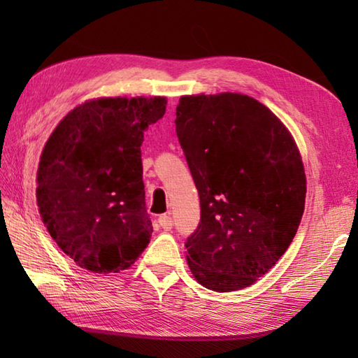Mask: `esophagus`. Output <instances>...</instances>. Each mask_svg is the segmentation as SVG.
<instances>
[{
    "label": "esophagus",
    "mask_w": 358,
    "mask_h": 358,
    "mask_svg": "<svg viewBox=\"0 0 358 358\" xmlns=\"http://www.w3.org/2000/svg\"><path fill=\"white\" fill-rule=\"evenodd\" d=\"M157 222H159V226L164 230H171L172 226H173V221H172L171 215H161L159 220H157Z\"/></svg>",
    "instance_id": "1"
}]
</instances>
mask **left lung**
Here are the masks:
<instances>
[{
    "instance_id": "8db88e82",
    "label": "left lung",
    "mask_w": 358,
    "mask_h": 358,
    "mask_svg": "<svg viewBox=\"0 0 358 358\" xmlns=\"http://www.w3.org/2000/svg\"><path fill=\"white\" fill-rule=\"evenodd\" d=\"M175 124L201 197V224L186 241L191 273L215 292L250 287L300 226V150L282 121L248 94L181 96Z\"/></svg>"
}]
</instances>
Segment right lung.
Listing matches in <instances>:
<instances>
[{
    "mask_svg": "<svg viewBox=\"0 0 358 358\" xmlns=\"http://www.w3.org/2000/svg\"><path fill=\"white\" fill-rule=\"evenodd\" d=\"M167 98H96L66 115L48 137L36 177L42 222L66 256L93 273H118L148 246L142 180L143 131Z\"/></svg>",
    "mask_w": 358,
    "mask_h": 358,
    "instance_id": "obj_1",
    "label": "right lung"
}]
</instances>
